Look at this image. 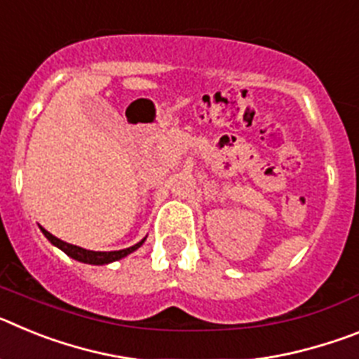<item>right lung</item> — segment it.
Instances as JSON below:
<instances>
[{"label":"right lung","instance_id":"1","mask_svg":"<svg viewBox=\"0 0 359 359\" xmlns=\"http://www.w3.org/2000/svg\"><path fill=\"white\" fill-rule=\"evenodd\" d=\"M44 233V237L50 241L52 244H55L57 248H61L62 252L66 253L68 257L75 259L79 262H86V264H95V266H100V264H109V262H115L123 259L126 255L133 253L135 250H138L144 244L145 239H142L140 243L131 246V248H126V250H118V252H93V250H84L81 246H75V244H68L65 241L57 239L55 236H52L50 231H46L44 228H41Z\"/></svg>","mask_w":359,"mask_h":359}]
</instances>
